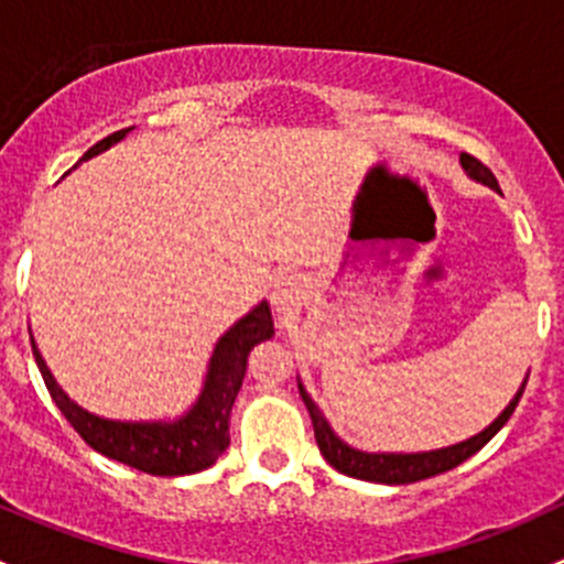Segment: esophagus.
Here are the masks:
<instances>
[{
    "mask_svg": "<svg viewBox=\"0 0 564 564\" xmlns=\"http://www.w3.org/2000/svg\"><path fill=\"white\" fill-rule=\"evenodd\" d=\"M300 297H303V281L294 275L281 278L275 283V289H272V305L278 311H292L300 303Z\"/></svg>",
    "mask_w": 564,
    "mask_h": 564,
    "instance_id": "obj_1",
    "label": "esophagus"
}]
</instances>
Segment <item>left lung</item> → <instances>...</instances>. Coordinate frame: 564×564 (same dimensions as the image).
I'll list each match as a JSON object with an SVG mask.
<instances>
[{
    "label": "left lung",
    "mask_w": 564,
    "mask_h": 564,
    "mask_svg": "<svg viewBox=\"0 0 564 564\" xmlns=\"http://www.w3.org/2000/svg\"><path fill=\"white\" fill-rule=\"evenodd\" d=\"M460 166H464V172L469 174L471 180H477V182H482V185L499 191L497 176L491 174V169L482 166L477 158L460 152ZM524 388H527V382L521 384L519 392H516L513 401L505 406V412L499 414V417L494 420L488 429H482L480 434L469 436V440L458 442V445L442 447V451H429V453H366V451H355V447H349L344 440H338V436H335V431L329 429V423L324 420V414L318 412L316 403L311 401V395L305 392L303 384H300V395H303L305 406H308L318 451H322V456L329 466H335V469L344 471V475L357 477V480L388 482V486H403V482H417V480H425V477L442 475V471H447V469H456V466L464 464L466 458L475 456V453L480 451L482 445H488V442L494 440V434H497V431L502 429L505 423H508L510 414H513L516 406H519L521 395H524Z\"/></svg>",
    "instance_id": "obj_1"
}]
</instances>
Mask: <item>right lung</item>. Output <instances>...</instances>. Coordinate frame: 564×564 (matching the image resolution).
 Returning a JSON list of instances; mask_svg holds the SVG:
<instances>
[{"mask_svg":"<svg viewBox=\"0 0 564 564\" xmlns=\"http://www.w3.org/2000/svg\"><path fill=\"white\" fill-rule=\"evenodd\" d=\"M130 130L133 128L106 135L104 141L84 152L82 161L106 152L108 147L122 141ZM272 333H275V327H272L270 305L259 303L235 327L220 335L213 357H209L207 379H204L196 403L182 417L158 420V423H122V420H106L87 412L78 403H73L65 395V390L56 384V379L51 377L43 355L37 351L35 338H32V351H35V362L51 398L89 447L104 453L106 458L147 471V475L176 477L207 469L226 453V447H229V414L237 392L242 388V379H246L248 355L256 344L270 340Z\"/></svg>","mask_w":564,"mask_h":564,"instance_id":"right-lung-1","label":"right lung"}]
</instances>
